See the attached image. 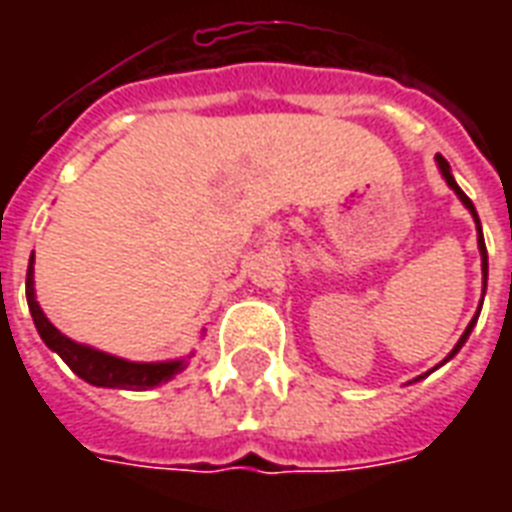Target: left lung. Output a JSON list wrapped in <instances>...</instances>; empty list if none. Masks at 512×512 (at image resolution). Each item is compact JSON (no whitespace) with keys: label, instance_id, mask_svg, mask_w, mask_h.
<instances>
[{"label":"left lung","instance_id":"left-lung-1","mask_svg":"<svg viewBox=\"0 0 512 512\" xmlns=\"http://www.w3.org/2000/svg\"><path fill=\"white\" fill-rule=\"evenodd\" d=\"M436 161H439V169H441V175H444V180H447V183H450V189L455 191V194H458V197H461L463 205H466V208H469V211H472L474 222H477V230H480V219H477V211H474L472 200H469V197H466V194H463L461 186H458V183H455V178H452V175H450V164H447V161H444V156H436ZM477 244H480V255H483V277H488V252H485L483 230H480V235H477ZM477 315H480V312H477ZM477 315H474L472 323H469V326H466V332H463V337H461V340H458V345H455V348H452V354L447 356V359H452V356H455V354H458V351H461V345L466 343V337H469V332H472V326H474V321H477Z\"/></svg>","mask_w":512,"mask_h":512}]
</instances>
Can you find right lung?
<instances>
[{"label":"right lung","instance_id":"obj_1","mask_svg":"<svg viewBox=\"0 0 512 512\" xmlns=\"http://www.w3.org/2000/svg\"><path fill=\"white\" fill-rule=\"evenodd\" d=\"M32 260L35 252L29 257L27 268V304L32 312V321L35 329L43 337V343L49 345L51 351H57L65 365L71 367L73 373L84 378L87 384L93 386H109V389H150V386L167 384L169 378L178 376L183 370V362H156V365H142V362H126V359H117L104 351H95L87 345L73 343L71 337H65L60 329H54L51 321L40 310L38 299H35V288H32Z\"/></svg>","mask_w":512,"mask_h":512}]
</instances>
